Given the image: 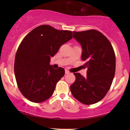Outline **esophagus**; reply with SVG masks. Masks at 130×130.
Here are the masks:
<instances>
[{"instance_id":"obj_1","label":"esophagus","mask_w":130,"mask_h":130,"mask_svg":"<svg viewBox=\"0 0 130 130\" xmlns=\"http://www.w3.org/2000/svg\"><path fill=\"white\" fill-rule=\"evenodd\" d=\"M70 73V71H68V70H65V74H69Z\"/></svg>"}]
</instances>
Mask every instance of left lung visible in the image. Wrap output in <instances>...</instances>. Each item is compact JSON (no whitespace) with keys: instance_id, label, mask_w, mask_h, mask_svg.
<instances>
[{"instance_id":"obj_1","label":"left lung","mask_w":130,"mask_h":130,"mask_svg":"<svg viewBox=\"0 0 130 130\" xmlns=\"http://www.w3.org/2000/svg\"><path fill=\"white\" fill-rule=\"evenodd\" d=\"M73 33L83 47V67L87 70L86 77L74 73L76 80L70 90L82 103H96L106 96L112 83L116 72L114 49L108 38L96 30Z\"/></svg>"}]
</instances>
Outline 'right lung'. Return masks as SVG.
Masks as SVG:
<instances>
[{
	"label": "right lung",
	"mask_w": 130,
	"mask_h": 130,
	"mask_svg": "<svg viewBox=\"0 0 130 130\" xmlns=\"http://www.w3.org/2000/svg\"><path fill=\"white\" fill-rule=\"evenodd\" d=\"M72 38L71 31L41 25L23 38L16 52L14 70L18 87L27 99L41 103L52 96L65 70L53 68L51 57Z\"/></svg>",
	"instance_id": "right-lung-1"
}]
</instances>
